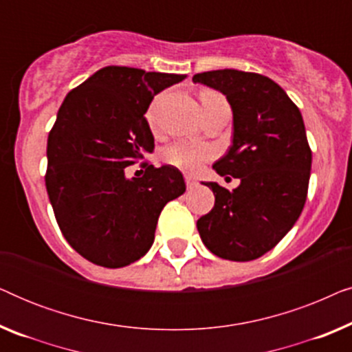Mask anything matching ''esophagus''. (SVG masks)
Wrapping results in <instances>:
<instances>
[{"label": "esophagus", "instance_id": "obj_1", "mask_svg": "<svg viewBox=\"0 0 352 352\" xmlns=\"http://www.w3.org/2000/svg\"><path fill=\"white\" fill-rule=\"evenodd\" d=\"M184 179H186V186H187V189H192V187H195V186H197V181H195L194 177H192V176H186Z\"/></svg>", "mask_w": 352, "mask_h": 352}]
</instances>
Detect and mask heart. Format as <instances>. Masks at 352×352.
Returning <instances> with one entry per match:
<instances>
[{"label": "heart", "mask_w": 352, "mask_h": 352, "mask_svg": "<svg viewBox=\"0 0 352 352\" xmlns=\"http://www.w3.org/2000/svg\"><path fill=\"white\" fill-rule=\"evenodd\" d=\"M218 98H223V96L216 93V91H204V93L200 94L201 105L208 102V100H213ZM157 105H158V99L153 100L151 107L147 109L146 118L151 126H153V123H155ZM211 157H213V151H211L208 146H201V144L186 142V141L171 144L170 147H166L165 151H163V160L184 171H197L201 166V163L206 162Z\"/></svg>", "instance_id": "heart-1"}]
</instances>
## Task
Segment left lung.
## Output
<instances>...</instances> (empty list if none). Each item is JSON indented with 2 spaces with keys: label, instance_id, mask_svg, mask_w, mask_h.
I'll return each mask as SVG.
<instances>
[{
  "label": "left lung",
  "instance_id": "obj_1",
  "mask_svg": "<svg viewBox=\"0 0 352 352\" xmlns=\"http://www.w3.org/2000/svg\"><path fill=\"white\" fill-rule=\"evenodd\" d=\"M192 80L221 91L232 107V146L213 168L240 179L232 192L206 182L214 206L197 229L216 256L252 261L285 237L306 204L312 152L305 122L285 91L264 75L224 69Z\"/></svg>",
  "mask_w": 352,
  "mask_h": 352
}]
</instances>
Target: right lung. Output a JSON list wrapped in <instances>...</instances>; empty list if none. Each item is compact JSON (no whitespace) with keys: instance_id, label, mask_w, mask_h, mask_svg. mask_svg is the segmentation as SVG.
<instances>
[{"instance_id":"1","label":"right lung","mask_w":352,"mask_h":352,"mask_svg":"<svg viewBox=\"0 0 352 352\" xmlns=\"http://www.w3.org/2000/svg\"><path fill=\"white\" fill-rule=\"evenodd\" d=\"M186 75L109 65L65 96L47 136L46 190L70 247L104 267L128 266L148 252L163 206L184 194L181 171L142 162L153 152L144 113L153 96Z\"/></svg>"}]
</instances>
